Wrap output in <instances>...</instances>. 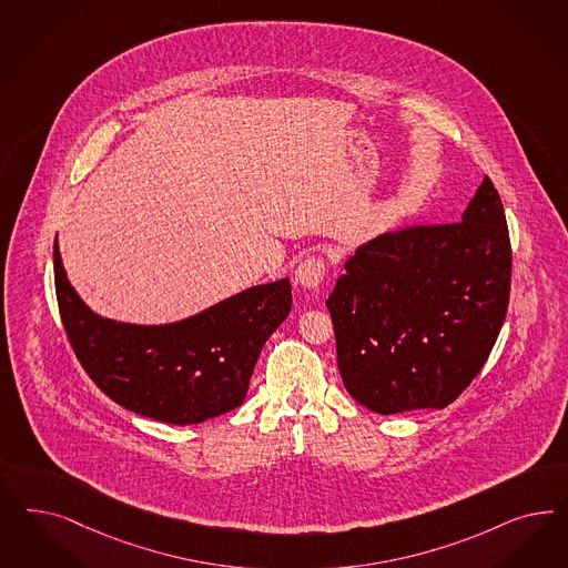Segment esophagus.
<instances>
[{"mask_svg": "<svg viewBox=\"0 0 568 568\" xmlns=\"http://www.w3.org/2000/svg\"><path fill=\"white\" fill-rule=\"evenodd\" d=\"M324 275H326V263H324V258L310 256V258H305V261L296 267L294 280H296V284H301V286H305V288H317V286L322 284Z\"/></svg>", "mask_w": 568, "mask_h": 568, "instance_id": "obj_1", "label": "esophagus"}]
</instances>
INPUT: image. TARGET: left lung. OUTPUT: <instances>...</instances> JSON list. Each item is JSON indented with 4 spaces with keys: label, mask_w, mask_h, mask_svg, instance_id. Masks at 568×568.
Returning <instances> with one entry per match:
<instances>
[{
    "label": "left lung",
    "mask_w": 568,
    "mask_h": 568,
    "mask_svg": "<svg viewBox=\"0 0 568 568\" xmlns=\"http://www.w3.org/2000/svg\"><path fill=\"white\" fill-rule=\"evenodd\" d=\"M326 301L343 383L376 414L443 409L504 326L513 248L485 178L462 221L409 225L357 248Z\"/></svg>",
    "instance_id": "8db88e82"
}]
</instances>
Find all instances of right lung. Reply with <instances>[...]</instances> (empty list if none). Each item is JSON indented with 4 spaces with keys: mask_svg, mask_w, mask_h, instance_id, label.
Instances as JSON below:
<instances>
[{
    "mask_svg": "<svg viewBox=\"0 0 568 568\" xmlns=\"http://www.w3.org/2000/svg\"><path fill=\"white\" fill-rule=\"evenodd\" d=\"M54 282L69 343L95 386L129 412L169 424H201L240 407L261 348L293 307L284 277L175 324L114 322L74 293L55 240Z\"/></svg>",
    "mask_w": 568,
    "mask_h": 568,
    "instance_id": "obj_1",
    "label": "right lung"
}]
</instances>
